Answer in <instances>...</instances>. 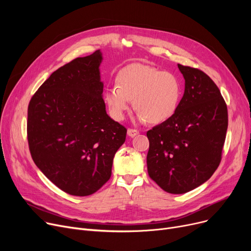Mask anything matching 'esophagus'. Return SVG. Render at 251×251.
Wrapping results in <instances>:
<instances>
[{"label": "esophagus", "mask_w": 251, "mask_h": 251, "mask_svg": "<svg viewBox=\"0 0 251 251\" xmlns=\"http://www.w3.org/2000/svg\"><path fill=\"white\" fill-rule=\"evenodd\" d=\"M127 134H128V136H130V137H134V136H136V135L139 134V131L136 130V129H131V128H129V129L127 130Z\"/></svg>", "instance_id": "1"}]
</instances>
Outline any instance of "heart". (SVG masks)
Masks as SVG:
<instances>
[{"mask_svg": "<svg viewBox=\"0 0 251 251\" xmlns=\"http://www.w3.org/2000/svg\"><path fill=\"white\" fill-rule=\"evenodd\" d=\"M181 90L176 74L152 66L134 64L119 73L117 84L105 89L104 100L112 118L117 121L123 120L133 100L138 121L160 124L177 111Z\"/></svg>", "mask_w": 251, "mask_h": 251, "instance_id": "heart-1", "label": "heart"}]
</instances>
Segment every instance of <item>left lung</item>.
I'll use <instances>...</instances> for the list:
<instances>
[{
	"mask_svg": "<svg viewBox=\"0 0 251 251\" xmlns=\"http://www.w3.org/2000/svg\"><path fill=\"white\" fill-rule=\"evenodd\" d=\"M185 90L169 120L149 130L150 177L163 190L186 193L218 169L228 128V110L216 83L200 69L178 64Z\"/></svg>",
	"mask_w": 251,
	"mask_h": 251,
	"instance_id": "1",
	"label": "left lung"
}]
</instances>
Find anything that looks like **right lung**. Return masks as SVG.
<instances>
[{
  "instance_id": "obj_1",
  "label": "right lung",
  "mask_w": 251,
  "mask_h": 251,
  "mask_svg": "<svg viewBox=\"0 0 251 251\" xmlns=\"http://www.w3.org/2000/svg\"><path fill=\"white\" fill-rule=\"evenodd\" d=\"M100 50L64 65L37 89L27 112V139L37 168L75 196L97 192L112 174L127 129L105 112Z\"/></svg>"
}]
</instances>
